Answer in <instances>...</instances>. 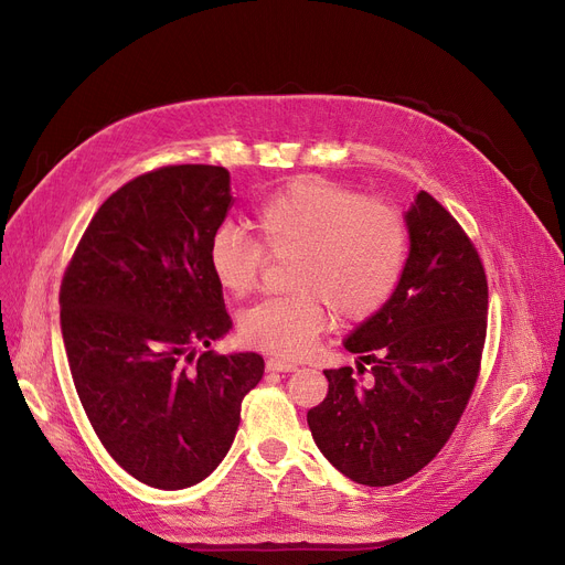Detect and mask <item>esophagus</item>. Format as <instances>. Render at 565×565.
<instances>
[{
	"label": "esophagus",
	"mask_w": 565,
	"mask_h": 565,
	"mask_svg": "<svg viewBox=\"0 0 565 565\" xmlns=\"http://www.w3.org/2000/svg\"><path fill=\"white\" fill-rule=\"evenodd\" d=\"M265 369L270 371V373H290V371L298 369V364H292V362H284V360H277V358H270V360L265 362Z\"/></svg>",
	"instance_id": "1"
}]
</instances>
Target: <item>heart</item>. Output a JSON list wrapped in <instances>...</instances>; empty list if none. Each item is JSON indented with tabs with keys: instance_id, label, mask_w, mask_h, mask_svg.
Here are the masks:
<instances>
[{
	"instance_id": "1",
	"label": "heart",
	"mask_w": 565,
	"mask_h": 565,
	"mask_svg": "<svg viewBox=\"0 0 565 565\" xmlns=\"http://www.w3.org/2000/svg\"><path fill=\"white\" fill-rule=\"evenodd\" d=\"M256 241L220 226L207 245V267L222 290L245 298L267 256H288V288L298 295L265 300L241 318L247 345L277 358H302L328 324L369 320L390 305L407 258L409 231L394 207L369 201L320 175H305L267 196L254 213Z\"/></svg>"
}]
</instances>
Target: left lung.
I'll return each mask as SVG.
<instances>
[{
	"instance_id": "1",
	"label": "left lung",
	"mask_w": 565,
	"mask_h": 565,
	"mask_svg": "<svg viewBox=\"0 0 565 565\" xmlns=\"http://www.w3.org/2000/svg\"><path fill=\"white\" fill-rule=\"evenodd\" d=\"M405 222L403 281L345 341L372 364L369 384L350 366L324 371L328 396L307 414L322 456L371 488L414 477L449 441L477 387L488 330L483 260L456 217L419 192Z\"/></svg>"
}]
</instances>
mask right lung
<instances>
[{
  "instance_id": "obj_1",
  "label": "right lung",
  "mask_w": 565,
  "mask_h": 565,
  "mask_svg": "<svg viewBox=\"0 0 565 565\" xmlns=\"http://www.w3.org/2000/svg\"><path fill=\"white\" fill-rule=\"evenodd\" d=\"M228 183L213 164L132 178L88 222L58 290L88 422L130 477L160 490L190 488L222 462L265 369L256 352L196 358L231 330L207 267Z\"/></svg>"
}]
</instances>
